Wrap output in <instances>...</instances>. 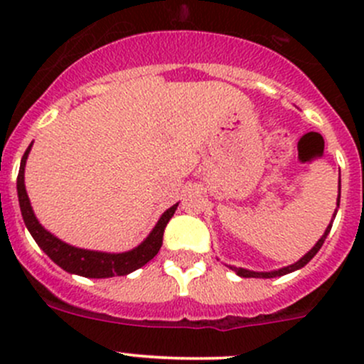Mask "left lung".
Here are the masks:
<instances>
[{
    "instance_id": "1",
    "label": "left lung",
    "mask_w": 364,
    "mask_h": 364,
    "mask_svg": "<svg viewBox=\"0 0 364 364\" xmlns=\"http://www.w3.org/2000/svg\"><path fill=\"white\" fill-rule=\"evenodd\" d=\"M340 190H341V183L338 181V197H336V209H335V213H333L331 222H329V225L326 227L324 234H322L321 240H318L317 243H315L314 247H311V250L304 253V255L301 257V259L297 260V262H294V264H289V266L280 267V269H273V271H252V269H247V267L229 266L230 269L236 271V273L240 274L241 278H277V277H284V274H289V273H292V271H297V269H301V267L306 266V264L310 262V260L314 259L315 255H317V252L321 250V247H322V245H324L326 237H328L329 230H331V227H333V220H335L336 213H338V208H340Z\"/></svg>"
}]
</instances>
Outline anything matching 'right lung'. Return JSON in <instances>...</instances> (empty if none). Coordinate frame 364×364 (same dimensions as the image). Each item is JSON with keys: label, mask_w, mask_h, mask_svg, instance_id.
Returning a JSON list of instances; mask_svg holds the SVG:
<instances>
[{"label": "right lung", "mask_w": 364, "mask_h": 364, "mask_svg": "<svg viewBox=\"0 0 364 364\" xmlns=\"http://www.w3.org/2000/svg\"><path fill=\"white\" fill-rule=\"evenodd\" d=\"M31 144L26 149L23 160H21L19 176H17V196H19L21 213H23V220L28 227L29 234L33 240L36 241L40 248L50 257V260L58 264L61 269H65L70 274H79V277L86 278H111V277H124V274L134 273L135 269L148 264L153 257L159 253L161 248V240H164V230L167 227L168 220L178 209V204L161 213V216L153 227L151 232L146 236V240L141 245L128 252L111 253V252H98V250H86V248L73 247V245L65 243L60 237L54 236L53 232L46 229L42 223L36 218L35 211H33L31 203H29L28 192H26L24 185V168L26 161H28L29 151H31Z\"/></svg>", "instance_id": "obj_1"}]
</instances>
